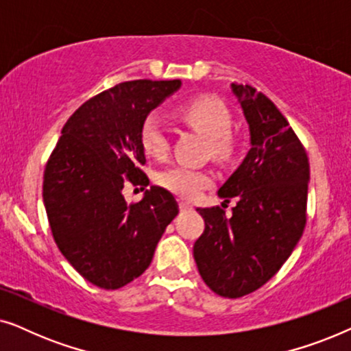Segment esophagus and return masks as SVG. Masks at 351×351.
Here are the masks:
<instances>
[{"label":"esophagus","mask_w":351,"mask_h":351,"mask_svg":"<svg viewBox=\"0 0 351 351\" xmlns=\"http://www.w3.org/2000/svg\"><path fill=\"white\" fill-rule=\"evenodd\" d=\"M179 208H180V210H191L193 209V206H191L190 203H186V201H180Z\"/></svg>","instance_id":"1"}]
</instances>
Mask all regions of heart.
<instances>
[{
	"label": "heart",
	"mask_w": 351,
	"mask_h": 351,
	"mask_svg": "<svg viewBox=\"0 0 351 351\" xmlns=\"http://www.w3.org/2000/svg\"><path fill=\"white\" fill-rule=\"evenodd\" d=\"M180 118L196 131L209 137L210 152L219 160L232 155L233 145L230 141L232 114L219 99L201 95L191 99L179 108ZM141 145L147 155L165 158L169 152V136L158 114L152 113L141 124ZM158 184L180 198L195 199L213 185V176L208 171L191 166H172L158 176Z\"/></svg>",
	"instance_id": "obj_1"
}]
</instances>
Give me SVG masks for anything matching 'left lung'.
<instances>
[{"instance_id": "left-lung-1", "label": "left lung", "mask_w": 351, "mask_h": 351, "mask_svg": "<svg viewBox=\"0 0 351 351\" xmlns=\"http://www.w3.org/2000/svg\"><path fill=\"white\" fill-rule=\"evenodd\" d=\"M249 126L251 148L219 196L237 198L232 217L223 209H196L204 232L193 256L215 294L238 299L265 285L287 261L304 233L308 156L287 119L252 86L232 83Z\"/></svg>"}]
</instances>
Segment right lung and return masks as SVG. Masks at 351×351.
<instances>
[{"mask_svg":"<svg viewBox=\"0 0 351 351\" xmlns=\"http://www.w3.org/2000/svg\"><path fill=\"white\" fill-rule=\"evenodd\" d=\"M180 84L126 81L86 100L62 128L46 165L43 199L57 247L102 289H119L141 276L179 213L161 186H150L132 204L123 189L126 180L147 186L141 124Z\"/></svg>","mask_w":351,"mask_h":351,"instance_id":"1","label":"right lung"}]
</instances>
